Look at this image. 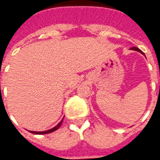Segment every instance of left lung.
Masks as SVG:
<instances>
[{"mask_svg":"<svg viewBox=\"0 0 160 160\" xmlns=\"http://www.w3.org/2000/svg\"><path fill=\"white\" fill-rule=\"evenodd\" d=\"M131 50H133V51H137V52H140L141 54H143V55H144V54H143V52H142V51H141L140 49H138V48H135V47H133V48H131ZM144 56H145V55H144Z\"/></svg>","mask_w":160,"mask_h":160,"instance_id":"8db88e82","label":"left lung"}]
</instances>
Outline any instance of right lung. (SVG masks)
Masks as SVG:
<instances>
[{
    "label": "right lung",
    "mask_w": 160,
    "mask_h": 160,
    "mask_svg": "<svg viewBox=\"0 0 160 160\" xmlns=\"http://www.w3.org/2000/svg\"><path fill=\"white\" fill-rule=\"evenodd\" d=\"M63 118L62 120H61L60 122H58V124L56 125L55 127L52 128H50V129H48V130H46V131H29L30 133H34V134H46V133H52V132H54V131H56L57 129H58L59 128V127L61 126V124L62 123V121H63Z\"/></svg>",
    "instance_id": "1"
}]
</instances>
